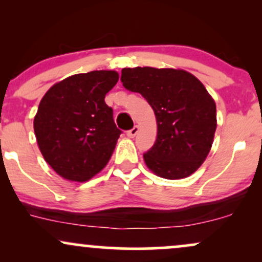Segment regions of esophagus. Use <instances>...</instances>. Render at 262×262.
<instances>
[{
	"instance_id": "esophagus-1",
	"label": "esophagus",
	"mask_w": 262,
	"mask_h": 262,
	"mask_svg": "<svg viewBox=\"0 0 262 262\" xmlns=\"http://www.w3.org/2000/svg\"><path fill=\"white\" fill-rule=\"evenodd\" d=\"M138 132H139V127H138V125H134L133 128L129 129V130L127 132V135L129 138H134L135 135H137Z\"/></svg>"
}]
</instances>
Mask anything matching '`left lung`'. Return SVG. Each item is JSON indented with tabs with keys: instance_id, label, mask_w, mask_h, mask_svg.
Segmentation results:
<instances>
[{
	"instance_id": "left-lung-1",
	"label": "left lung",
	"mask_w": 262,
	"mask_h": 262,
	"mask_svg": "<svg viewBox=\"0 0 262 262\" xmlns=\"http://www.w3.org/2000/svg\"><path fill=\"white\" fill-rule=\"evenodd\" d=\"M121 81L155 113L158 137L144 154L146 166L169 180L192 175L206 160L217 128L215 102L203 83L185 70L149 66L123 69Z\"/></svg>"
}]
</instances>
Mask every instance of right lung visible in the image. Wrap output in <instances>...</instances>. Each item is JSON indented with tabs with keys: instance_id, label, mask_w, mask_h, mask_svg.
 Segmentation results:
<instances>
[{
	"instance_id": "add662e5",
	"label": "right lung",
	"mask_w": 262,
	"mask_h": 262,
	"mask_svg": "<svg viewBox=\"0 0 262 262\" xmlns=\"http://www.w3.org/2000/svg\"><path fill=\"white\" fill-rule=\"evenodd\" d=\"M116 71L69 76L50 87L34 117V133L45 161L69 181L85 182L110 161L122 132L104 102L118 82Z\"/></svg>"
}]
</instances>
